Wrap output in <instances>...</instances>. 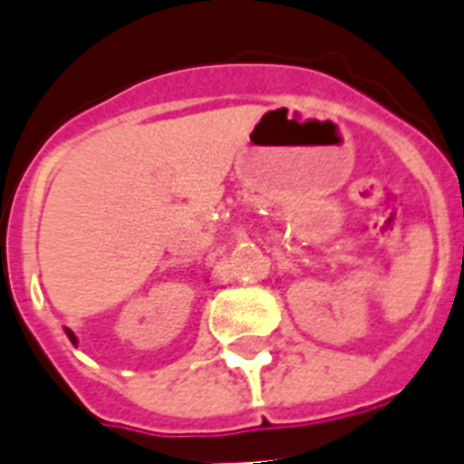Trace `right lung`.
Here are the masks:
<instances>
[{
	"label": "right lung",
	"mask_w": 464,
	"mask_h": 464,
	"mask_svg": "<svg viewBox=\"0 0 464 464\" xmlns=\"http://www.w3.org/2000/svg\"><path fill=\"white\" fill-rule=\"evenodd\" d=\"M66 335H69V341H72V343H74V345H76V335H74V333H72V331H69V328H66Z\"/></svg>",
	"instance_id": "add662e5"
}]
</instances>
